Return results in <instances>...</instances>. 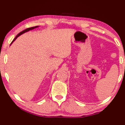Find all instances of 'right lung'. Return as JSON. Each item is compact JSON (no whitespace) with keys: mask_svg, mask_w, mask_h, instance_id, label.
<instances>
[{"mask_svg":"<svg viewBox=\"0 0 125 125\" xmlns=\"http://www.w3.org/2000/svg\"><path fill=\"white\" fill-rule=\"evenodd\" d=\"M37 27H38V26H35V27H30V28H27V29H25V30H23V31H21V32H20L19 33V34H17V35L16 36V37H15L14 38V40H13V41L11 42V43H12L13 42V41H14L15 40H16V39L18 37H19L20 35H21V34H24V33H25V32H27V31H30V30H32V29H34V28H37Z\"/></svg>","mask_w":125,"mask_h":125,"instance_id":"1","label":"right lung"}]
</instances>
